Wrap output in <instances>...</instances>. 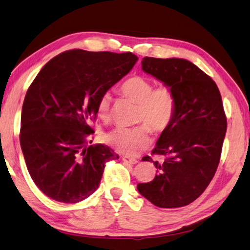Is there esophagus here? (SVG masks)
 <instances>
[{
    "label": "esophagus",
    "mask_w": 250,
    "mask_h": 250,
    "mask_svg": "<svg viewBox=\"0 0 250 250\" xmlns=\"http://www.w3.org/2000/svg\"><path fill=\"white\" fill-rule=\"evenodd\" d=\"M122 159L124 163L128 164V165H135L138 163V160L136 158H133V157H128V156H124Z\"/></svg>",
    "instance_id": "esophagus-1"
}]
</instances>
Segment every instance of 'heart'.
Listing matches in <instances>:
<instances>
[{
  "mask_svg": "<svg viewBox=\"0 0 250 250\" xmlns=\"http://www.w3.org/2000/svg\"><path fill=\"white\" fill-rule=\"evenodd\" d=\"M120 92L138 104L137 121L143 123L134 127L116 126L105 133L103 138L108 146L122 154L135 155L151 144V127L157 133L170 127L176 116L177 99L169 85L154 87L149 79L142 76H133L125 80L120 86ZM96 111L102 121L111 118V98L108 94L101 96Z\"/></svg>",
  "mask_w": 250,
  "mask_h": 250,
  "instance_id": "b5f03b06",
  "label": "heart"
}]
</instances>
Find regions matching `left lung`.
I'll use <instances>...</instances> for the list:
<instances>
[{"instance_id":"left-lung-1","label":"left lung","mask_w":250,"mask_h":250,"mask_svg":"<svg viewBox=\"0 0 250 250\" xmlns=\"http://www.w3.org/2000/svg\"><path fill=\"white\" fill-rule=\"evenodd\" d=\"M142 69L169 85L177 99L172 124L161 133L152 154L165 156L154 180L138 183L144 198L163 208L186 207L207 189L216 172L227 128L216 83L190 61L145 57Z\"/></svg>"}]
</instances>
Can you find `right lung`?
<instances>
[{"mask_svg":"<svg viewBox=\"0 0 250 250\" xmlns=\"http://www.w3.org/2000/svg\"><path fill=\"white\" fill-rule=\"evenodd\" d=\"M138 58L81 49L43 65L21 108L20 142L28 172L43 194L78 203L98 189L105 164L118 159L103 144L86 147L101 96L126 76Z\"/></svg>","mask_w":250,"mask_h":250,"instance_id":"1","label":"right lung"}]
</instances>
